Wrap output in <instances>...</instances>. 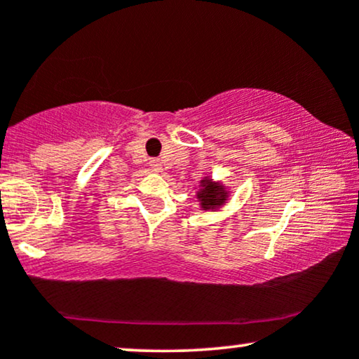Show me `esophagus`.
<instances>
[{
    "label": "esophagus",
    "mask_w": 359,
    "mask_h": 359,
    "mask_svg": "<svg viewBox=\"0 0 359 359\" xmlns=\"http://www.w3.org/2000/svg\"><path fill=\"white\" fill-rule=\"evenodd\" d=\"M150 168L156 171V173H160V171H161V161L160 160H150Z\"/></svg>",
    "instance_id": "1"
}]
</instances>
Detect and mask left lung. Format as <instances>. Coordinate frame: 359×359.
I'll list each match as a JSON object with an SVG mask.
<instances>
[{
    "instance_id": "1",
    "label": "left lung",
    "mask_w": 359,
    "mask_h": 359,
    "mask_svg": "<svg viewBox=\"0 0 359 359\" xmlns=\"http://www.w3.org/2000/svg\"><path fill=\"white\" fill-rule=\"evenodd\" d=\"M196 198L199 201L201 210H217L225 205L230 198L229 186H225L222 181H214L210 176H204L199 181V189L196 193Z\"/></svg>"
}]
</instances>
